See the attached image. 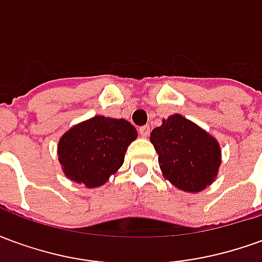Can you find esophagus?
<instances>
[{
	"label": "esophagus",
	"mask_w": 262,
	"mask_h": 262,
	"mask_svg": "<svg viewBox=\"0 0 262 262\" xmlns=\"http://www.w3.org/2000/svg\"><path fill=\"white\" fill-rule=\"evenodd\" d=\"M139 133H140V136L142 137H147L150 135V126H142L140 129H139Z\"/></svg>",
	"instance_id": "obj_1"
}]
</instances>
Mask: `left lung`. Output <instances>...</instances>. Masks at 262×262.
I'll return each mask as SVG.
<instances>
[{
    "instance_id": "1",
    "label": "left lung",
    "mask_w": 262,
    "mask_h": 262,
    "mask_svg": "<svg viewBox=\"0 0 262 262\" xmlns=\"http://www.w3.org/2000/svg\"><path fill=\"white\" fill-rule=\"evenodd\" d=\"M150 142L159 154L163 177L184 192L206 189L219 172V142L182 115L163 119L161 126L150 133Z\"/></svg>"
}]
</instances>
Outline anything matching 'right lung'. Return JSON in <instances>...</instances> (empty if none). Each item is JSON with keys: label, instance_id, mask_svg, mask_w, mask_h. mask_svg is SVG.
Returning a JSON list of instances; mask_svg holds the SVG:
<instances>
[{"label": "right lung", "instance_id": "right-lung-1", "mask_svg": "<svg viewBox=\"0 0 262 262\" xmlns=\"http://www.w3.org/2000/svg\"><path fill=\"white\" fill-rule=\"evenodd\" d=\"M137 130L125 119L97 115L74 125L60 137L59 163L70 181L98 188L119 170Z\"/></svg>", "mask_w": 262, "mask_h": 262}]
</instances>
